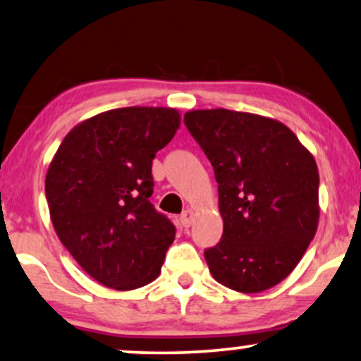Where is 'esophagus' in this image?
<instances>
[{
    "instance_id": "obj_1",
    "label": "esophagus",
    "mask_w": 361,
    "mask_h": 361,
    "mask_svg": "<svg viewBox=\"0 0 361 361\" xmlns=\"http://www.w3.org/2000/svg\"><path fill=\"white\" fill-rule=\"evenodd\" d=\"M193 219H195V214H193V211H191V209L183 211V213H181V216H180V223H181V226H183V228H190L191 223H193Z\"/></svg>"
}]
</instances>
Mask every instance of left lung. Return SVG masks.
<instances>
[{
	"label": "left lung",
	"mask_w": 361,
	"mask_h": 361,
	"mask_svg": "<svg viewBox=\"0 0 361 361\" xmlns=\"http://www.w3.org/2000/svg\"><path fill=\"white\" fill-rule=\"evenodd\" d=\"M183 122L218 181L223 236L204 249L209 272L256 294L289 276L319 224V170L277 120L228 109L191 110Z\"/></svg>",
	"instance_id": "1"
}]
</instances>
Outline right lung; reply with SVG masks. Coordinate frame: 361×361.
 Masks as SVG:
<instances>
[{
  "mask_svg": "<svg viewBox=\"0 0 361 361\" xmlns=\"http://www.w3.org/2000/svg\"><path fill=\"white\" fill-rule=\"evenodd\" d=\"M180 127L175 109L125 107L67 133L46 175L52 224L77 264L117 290L155 281L176 228L152 203V161Z\"/></svg>",
  "mask_w": 361,
  "mask_h": 361,
  "instance_id": "right-lung-1",
  "label": "right lung"
}]
</instances>
